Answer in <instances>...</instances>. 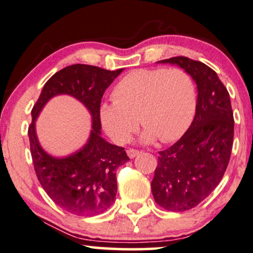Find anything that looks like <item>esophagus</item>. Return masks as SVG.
Masks as SVG:
<instances>
[{"instance_id":"esophagus-1","label":"esophagus","mask_w":253,"mask_h":253,"mask_svg":"<svg viewBox=\"0 0 253 253\" xmlns=\"http://www.w3.org/2000/svg\"><path fill=\"white\" fill-rule=\"evenodd\" d=\"M140 154V151L138 150H135V149H129V150H127V156L129 157L130 159H133L136 157V156Z\"/></svg>"}]
</instances>
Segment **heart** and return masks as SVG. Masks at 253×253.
Instances as JSON below:
<instances>
[{"label": "heart", "mask_w": 253, "mask_h": 253, "mask_svg": "<svg viewBox=\"0 0 253 253\" xmlns=\"http://www.w3.org/2000/svg\"><path fill=\"white\" fill-rule=\"evenodd\" d=\"M113 103L99 108V120L105 133L117 144L129 140L138 126L145 129L141 140L179 138L194 118L196 87L186 71L172 69L135 70L116 84Z\"/></svg>", "instance_id": "heart-1"}]
</instances>
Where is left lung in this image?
Wrapping results in <instances>:
<instances>
[{"label":"left lung","instance_id":"left-lung-1","mask_svg":"<svg viewBox=\"0 0 253 253\" xmlns=\"http://www.w3.org/2000/svg\"><path fill=\"white\" fill-rule=\"evenodd\" d=\"M157 63L181 67L197 84L193 123L176 143L159 151L151 182L159 206L182 212L204 201L226 172L233 148V110L227 88L204 63L183 56Z\"/></svg>","mask_w":253,"mask_h":253}]
</instances>
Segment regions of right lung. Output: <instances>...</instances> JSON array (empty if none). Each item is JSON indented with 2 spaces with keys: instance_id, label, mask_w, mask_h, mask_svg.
<instances>
[{
  "instance_id": "1",
  "label": "right lung",
  "mask_w": 253,
  "mask_h": 253,
  "mask_svg": "<svg viewBox=\"0 0 253 253\" xmlns=\"http://www.w3.org/2000/svg\"><path fill=\"white\" fill-rule=\"evenodd\" d=\"M124 69L108 71L97 66L74 64L49 79L32 109L28 128L31 155L42 188L59 208L81 216L99 214L115 202L116 170L129 161L124 148L109 143L101 135L99 106L106 88ZM59 94L72 95L90 112V137L79 151L57 158L40 144L35 123L45 104Z\"/></svg>"
}]
</instances>
